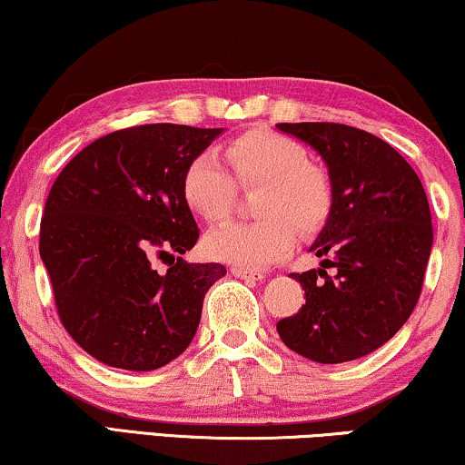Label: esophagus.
Returning a JSON list of instances; mask_svg holds the SVG:
<instances>
[{"label":"esophagus","mask_w":465,"mask_h":465,"mask_svg":"<svg viewBox=\"0 0 465 465\" xmlns=\"http://www.w3.org/2000/svg\"><path fill=\"white\" fill-rule=\"evenodd\" d=\"M231 272L237 279H245V281H262L266 279V274L262 271H249V268H241V266H232Z\"/></svg>","instance_id":"1"}]
</instances>
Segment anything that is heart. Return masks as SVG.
<instances>
[{"mask_svg":"<svg viewBox=\"0 0 465 465\" xmlns=\"http://www.w3.org/2000/svg\"><path fill=\"white\" fill-rule=\"evenodd\" d=\"M224 157L201 151L183 172V199L205 222L226 220L237 199V183L262 186L253 210L260 220L231 222L207 234L205 253L212 260L258 271L285 258L298 232L314 234L333 212L331 176L314 165L311 153L295 138L266 127H253L224 144Z\"/></svg>","mask_w":465,"mask_h":465,"instance_id":"b5f03b06","label":"heart"}]
</instances>
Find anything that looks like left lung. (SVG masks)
<instances>
[{
  "label": "left lung",
  "mask_w": 465,
  "mask_h": 465,
  "mask_svg": "<svg viewBox=\"0 0 465 465\" xmlns=\"http://www.w3.org/2000/svg\"><path fill=\"white\" fill-rule=\"evenodd\" d=\"M277 127L311 144L333 183V212L311 247L325 260L316 271L292 272L306 304L277 331L316 362L361 359L386 344L420 300L434 239L426 191L399 151L359 127Z\"/></svg>",
  "instance_id": "8db88e82"
}]
</instances>
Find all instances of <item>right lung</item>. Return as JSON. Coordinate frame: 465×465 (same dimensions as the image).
I'll return each mask as SVG.
<instances>
[{"label": "right lung", "mask_w": 465, "mask_h": 465, "mask_svg": "<svg viewBox=\"0 0 465 465\" xmlns=\"http://www.w3.org/2000/svg\"><path fill=\"white\" fill-rule=\"evenodd\" d=\"M218 134L176 124L125 127L87 144L54 180L39 255L60 322L104 365L153 371L183 354L207 289L226 274L216 262L180 258L199 239L180 191L183 172ZM163 257L168 272L157 273L153 260Z\"/></svg>", "instance_id": "right-lung-1"}]
</instances>
